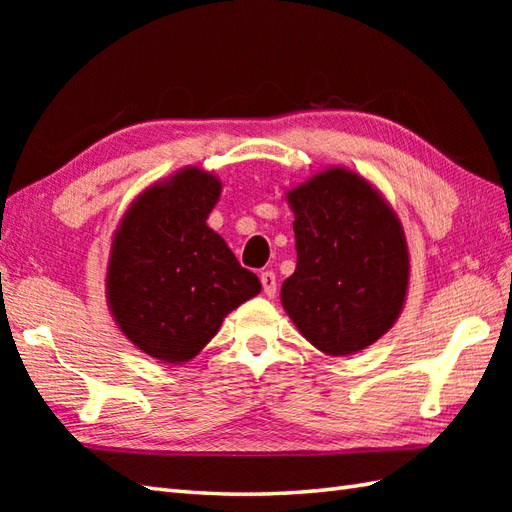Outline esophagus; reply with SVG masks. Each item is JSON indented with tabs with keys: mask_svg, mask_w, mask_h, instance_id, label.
<instances>
[{
	"mask_svg": "<svg viewBox=\"0 0 512 512\" xmlns=\"http://www.w3.org/2000/svg\"><path fill=\"white\" fill-rule=\"evenodd\" d=\"M259 279H262V286H264L266 295L275 297L277 295V275L273 273V270H264V273L259 275Z\"/></svg>",
	"mask_w": 512,
	"mask_h": 512,
	"instance_id": "34e87169",
	"label": "esophagus"
}]
</instances>
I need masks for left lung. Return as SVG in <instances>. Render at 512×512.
<instances>
[{"instance_id": "8db88e82", "label": "left lung", "mask_w": 512, "mask_h": 512, "mask_svg": "<svg viewBox=\"0 0 512 512\" xmlns=\"http://www.w3.org/2000/svg\"><path fill=\"white\" fill-rule=\"evenodd\" d=\"M297 268L281 303L299 332L330 356L365 350L402 310L409 281L405 233L372 184L345 169L288 193Z\"/></svg>"}]
</instances>
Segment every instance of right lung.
<instances>
[{"instance_id": "right-lung-1", "label": "right lung", "mask_w": 512, "mask_h": 512, "mask_svg": "<svg viewBox=\"0 0 512 512\" xmlns=\"http://www.w3.org/2000/svg\"><path fill=\"white\" fill-rule=\"evenodd\" d=\"M222 184L184 169L134 202L112 246L107 299L118 328L145 354L184 363L239 303L262 292L224 239L206 226Z\"/></svg>"}]
</instances>
